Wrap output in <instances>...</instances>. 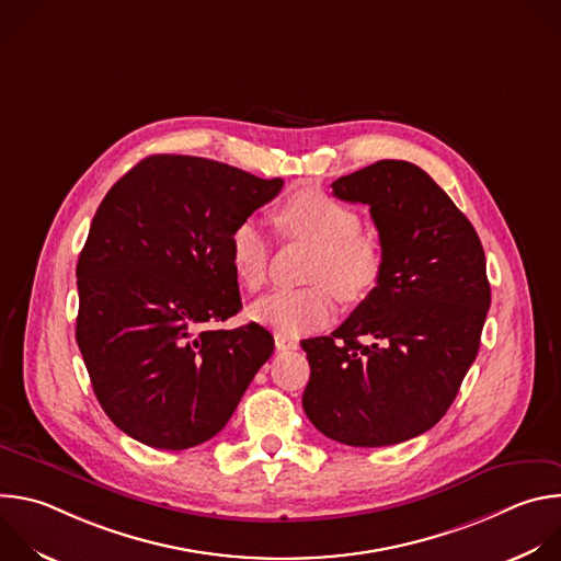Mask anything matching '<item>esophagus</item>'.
<instances>
[{"label": "esophagus", "mask_w": 561, "mask_h": 561, "mask_svg": "<svg viewBox=\"0 0 561 561\" xmlns=\"http://www.w3.org/2000/svg\"><path fill=\"white\" fill-rule=\"evenodd\" d=\"M275 346H277V351H295V348H297V342H295L293 337H288V335L277 333V335H275Z\"/></svg>", "instance_id": "esophagus-1"}]
</instances>
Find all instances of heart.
Wrapping results in <instances>:
<instances>
[{"mask_svg":"<svg viewBox=\"0 0 561 561\" xmlns=\"http://www.w3.org/2000/svg\"><path fill=\"white\" fill-rule=\"evenodd\" d=\"M275 224L284 234L308 239L317 247L310 268L314 286L299 290H275L251 306L255 322L299 337L331 322L335 293L344 301L366 297L381 273V249L362 232L357 210L340 199L304 188L293 193L275 213ZM271 260V237L253 221H239L228 234V262L234 279L247 290H257L266 282Z\"/></svg>","mask_w":561,"mask_h":561,"instance_id":"obj_1","label":"heart"}]
</instances>
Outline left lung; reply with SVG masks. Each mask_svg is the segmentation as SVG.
Listing matches in <instances>:
<instances>
[{
	"label": "left lung",
	"instance_id": "obj_1",
	"mask_svg": "<svg viewBox=\"0 0 561 561\" xmlns=\"http://www.w3.org/2000/svg\"><path fill=\"white\" fill-rule=\"evenodd\" d=\"M333 195L370 206L381 273L337 331L301 342V407L340 444H402L446 415L477 357L491 308L484 249L433 178L402 159L335 180Z\"/></svg>",
	"mask_w": 561,
	"mask_h": 561
}]
</instances>
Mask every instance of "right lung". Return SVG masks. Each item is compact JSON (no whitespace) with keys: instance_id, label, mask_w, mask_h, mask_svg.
<instances>
[{"instance_id":"obj_1","label":"right lung","mask_w":561,"mask_h":561,"mask_svg":"<svg viewBox=\"0 0 561 561\" xmlns=\"http://www.w3.org/2000/svg\"><path fill=\"white\" fill-rule=\"evenodd\" d=\"M284 182L191 154H150L102 199L77 262V346L98 402L133 439L215 437L275 351L242 308L228 234Z\"/></svg>"}]
</instances>
